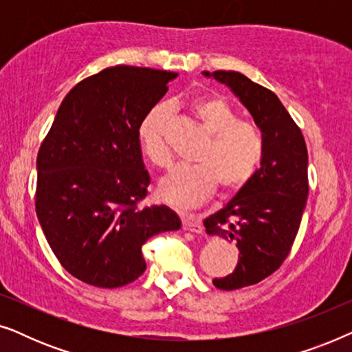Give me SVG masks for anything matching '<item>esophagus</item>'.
Returning a JSON list of instances; mask_svg holds the SVG:
<instances>
[{"label":"esophagus","mask_w":352,"mask_h":352,"mask_svg":"<svg viewBox=\"0 0 352 352\" xmlns=\"http://www.w3.org/2000/svg\"><path fill=\"white\" fill-rule=\"evenodd\" d=\"M181 219H182V228L186 230H190V232H195V234H200L201 230H204V226H201L200 218L197 214L186 213L181 216Z\"/></svg>","instance_id":"esophagus-1"}]
</instances>
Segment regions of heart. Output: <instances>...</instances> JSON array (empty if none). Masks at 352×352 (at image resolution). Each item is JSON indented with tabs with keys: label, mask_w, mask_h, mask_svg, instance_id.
<instances>
[{
	"label": "heart",
	"mask_w": 352,
	"mask_h": 352,
	"mask_svg": "<svg viewBox=\"0 0 352 352\" xmlns=\"http://www.w3.org/2000/svg\"><path fill=\"white\" fill-rule=\"evenodd\" d=\"M190 112L208 134L197 153V165L177 166L158 187L168 204L190 208L200 205L219 186L221 192H239L253 179L264 157V138L253 122L240 120L239 112L219 96H205L190 102ZM170 110L155 104L147 110L138 126V139L153 165H171V151L166 141Z\"/></svg>",
	"instance_id": "heart-1"
}]
</instances>
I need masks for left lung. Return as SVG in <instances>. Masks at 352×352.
Returning a JSON list of instances; mask_svg holds the SVG:
<instances>
[{
  "label": "left lung",
  "mask_w": 352,
  "mask_h": 352,
  "mask_svg": "<svg viewBox=\"0 0 352 352\" xmlns=\"http://www.w3.org/2000/svg\"><path fill=\"white\" fill-rule=\"evenodd\" d=\"M204 75L234 91L264 138V157L253 179L204 221L210 235L237 243L234 272L213 278L219 290H237L271 276L290 253L309 192L307 148L301 129L272 91L239 72Z\"/></svg>",
  "instance_id": "left-lung-1"
}]
</instances>
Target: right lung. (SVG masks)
Here are the masks:
<instances>
[{
	"instance_id": "right-lung-1",
	"label": "right lung",
	"mask_w": 352,
	"mask_h": 352,
	"mask_svg": "<svg viewBox=\"0 0 352 352\" xmlns=\"http://www.w3.org/2000/svg\"><path fill=\"white\" fill-rule=\"evenodd\" d=\"M177 74L117 65L81 80L62 100L36 157L35 208L67 272L117 288L146 271L142 245L177 230L165 205H142L151 177L138 126Z\"/></svg>"
}]
</instances>
